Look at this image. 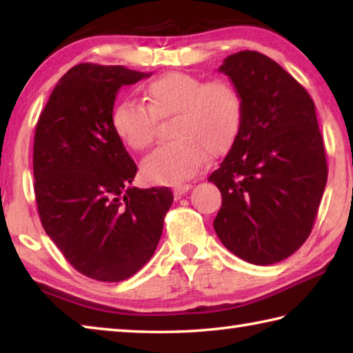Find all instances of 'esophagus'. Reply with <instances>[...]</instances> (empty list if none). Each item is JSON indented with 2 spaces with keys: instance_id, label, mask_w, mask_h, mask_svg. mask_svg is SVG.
Returning <instances> with one entry per match:
<instances>
[{
  "instance_id": "1",
  "label": "esophagus",
  "mask_w": 353,
  "mask_h": 353,
  "mask_svg": "<svg viewBox=\"0 0 353 353\" xmlns=\"http://www.w3.org/2000/svg\"><path fill=\"white\" fill-rule=\"evenodd\" d=\"M190 188H191L190 183H181V185H176V187L172 188V193H174L176 198H181V196L187 193Z\"/></svg>"
}]
</instances>
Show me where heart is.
<instances>
[{
    "label": "heart",
    "instance_id": "obj_1",
    "mask_svg": "<svg viewBox=\"0 0 353 353\" xmlns=\"http://www.w3.org/2000/svg\"><path fill=\"white\" fill-rule=\"evenodd\" d=\"M146 105L123 99L112 112L115 134L134 151H145L157 135L159 123L174 117L172 141L159 146L143 160L148 181L181 183L201 170L207 152L219 157L234 146L244 123L243 93L224 77L205 81L190 73H166L143 90Z\"/></svg>",
    "mask_w": 353,
    "mask_h": 353
}]
</instances>
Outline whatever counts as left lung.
Instances as JSON below:
<instances>
[{"mask_svg":"<svg viewBox=\"0 0 353 353\" xmlns=\"http://www.w3.org/2000/svg\"><path fill=\"white\" fill-rule=\"evenodd\" d=\"M240 88L244 123L208 181L221 191L213 227L254 265H272L307 241L327 183V159L305 87L261 52L240 51L219 67Z\"/></svg>","mask_w":353,"mask_h":353,"instance_id":"8db88e82","label":"left lung"}]
</instances>
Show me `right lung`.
I'll list each match as a JSON object with an SVG mask.
<instances>
[{
  "label": "right lung",
  "instance_id": "right-lung-1",
  "mask_svg": "<svg viewBox=\"0 0 353 353\" xmlns=\"http://www.w3.org/2000/svg\"><path fill=\"white\" fill-rule=\"evenodd\" d=\"M151 73L79 63L57 82L34 135V193L45 232L83 276L121 282L151 259L168 187L128 188L137 165L112 128L117 92Z\"/></svg>",
  "mask_w": 353,
  "mask_h": 353
}]
</instances>
